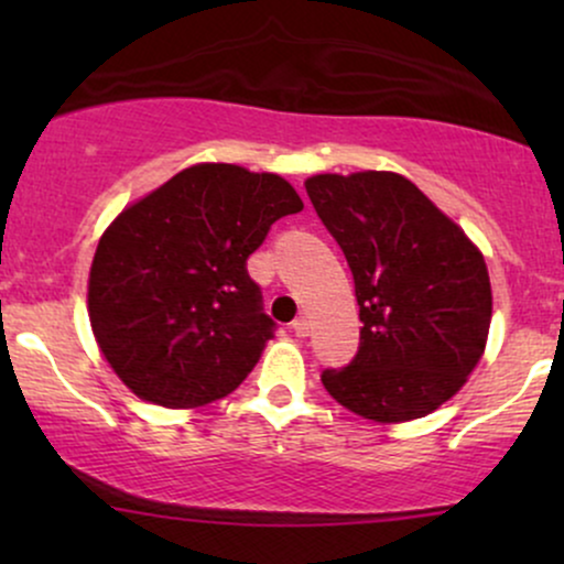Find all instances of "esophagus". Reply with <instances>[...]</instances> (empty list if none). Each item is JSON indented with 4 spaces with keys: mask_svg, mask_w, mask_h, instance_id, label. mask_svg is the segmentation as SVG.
Segmentation results:
<instances>
[{
    "mask_svg": "<svg viewBox=\"0 0 564 564\" xmlns=\"http://www.w3.org/2000/svg\"><path fill=\"white\" fill-rule=\"evenodd\" d=\"M291 332H294L296 336H307L310 334V321L304 318V315H300V318L291 323Z\"/></svg>",
    "mask_w": 564,
    "mask_h": 564,
    "instance_id": "1",
    "label": "esophagus"
}]
</instances>
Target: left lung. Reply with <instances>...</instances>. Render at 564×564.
<instances>
[{
  "instance_id": "obj_1",
  "label": "left lung",
  "mask_w": 564,
  "mask_h": 564,
  "mask_svg": "<svg viewBox=\"0 0 564 564\" xmlns=\"http://www.w3.org/2000/svg\"><path fill=\"white\" fill-rule=\"evenodd\" d=\"M304 187L345 251L364 323L355 358L326 368L323 387L373 422L426 416L462 390L488 339L480 249L394 172L315 174Z\"/></svg>"
}]
</instances>
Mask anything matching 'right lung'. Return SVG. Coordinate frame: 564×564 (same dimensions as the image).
Masks as SVG:
<instances>
[{
  "mask_svg": "<svg viewBox=\"0 0 564 564\" xmlns=\"http://www.w3.org/2000/svg\"><path fill=\"white\" fill-rule=\"evenodd\" d=\"M300 209L278 174L198 164L113 219L89 270V323L129 390L193 408L249 377L275 323L246 260Z\"/></svg>",
  "mask_w": 564,
  "mask_h": 564,
  "instance_id": "right-lung-1",
  "label": "right lung"
}]
</instances>
